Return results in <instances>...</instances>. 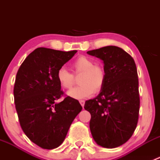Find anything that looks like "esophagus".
<instances>
[{
	"mask_svg": "<svg viewBox=\"0 0 160 160\" xmlns=\"http://www.w3.org/2000/svg\"><path fill=\"white\" fill-rule=\"evenodd\" d=\"M84 103H85V101H83V100H80V104H81V106L83 108V106H84Z\"/></svg>",
	"mask_w": 160,
	"mask_h": 160,
	"instance_id": "34e87169",
	"label": "esophagus"
}]
</instances>
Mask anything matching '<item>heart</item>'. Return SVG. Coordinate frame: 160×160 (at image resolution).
<instances>
[{"instance_id": "obj_1", "label": "heart", "mask_w": 160, "mask_h": 160, "mask_svg": "<svg viewBox=\"0 0 160 160\" xmlns=\"http://www.w3.org/2000/svg\"><path fill=\"white\" fill-rule=\"evenodd\" d=\"M75 75L81 74L79 83L81 84L69 90L67 95L74 99H83L92 93H98L104 88L106 81V72L104 67L95 65L93 59L84 56L77 57L71 64ZM56 78L60 86L69 90L75 83V77L64 67H61L56 72Z\"/></svg>"}]
</instances>
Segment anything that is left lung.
I'll use <instances>...</instances> for the list:
<instances>
[{"mask_svg":"<svg viewBox=\"0 0 160 160\" xmlns=\"http://www.w3.org/2000/svg\"><path fill=\"white\" fill-rule=\"evenodd\" d=\"M88 53L103 60L106 72L103 89L84 104L91 114L90 132L99 146L118 147L132 137L138 123L140 99L136 65L128 52L117 46Z\"/></svg>","mask_w":160,"mask_h":160,"instance_id":"obj_1","label":"left lung"}]
</instances>
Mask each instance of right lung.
Here are the masks:
<instances>
[{"label": "right lung", "mask_w": 160, "mask_h": 160, "mask_svg": "<svg viewBox=\"0 0 160 160\" xmlns=\"http://www.w3.org/2000/svg\"><path fill=\"white\" fill-rule=\"evenodd\" d=\"M77 52L37 48L18 70L14 98L20 125L31 141L42 149L60 146L82 110L79 101L69 96L57 102L64 93L56 72Z\"/></svg>", "instance_id": "1"}]
</instances>
